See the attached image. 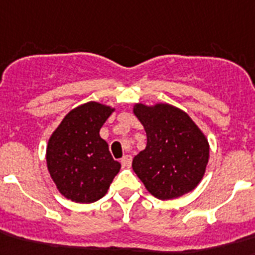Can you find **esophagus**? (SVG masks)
I'll return each instance as SVG.
<instances>
[{
  "instance_id": "esophagus-1",
  "label": "esophagus",
  "mask_w": 255,
  "mask_h": 255,
  "mask_svg": "<svg viewBox=\"0 0 255 255\" xmlns=\"http://www.w3.org/2000/svg\"><path fill=\"white\" fill-rule=\"evenodd\" d=\"M131 156L130 155H125V156L121 159V164H123L124 168H129L130 165H131Z\"/></svg>"
}]
</instances>
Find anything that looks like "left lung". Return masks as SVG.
Wrapping results in <instances>:
<instances>
[{"instance_id":"1","label":"left lung","mask_w":255,"mask_h":255,"mask_svg":"<svg viewBox=\"0 0 255 255\" xmlns=\"http://www.w3.org/2000/svg\"><path fill=\"white\" fill-rule=\"evenodd\" d=\"M147 135L146 148L132 159V170L156 198H178L194 190L210 157L206 135L182 109L167 103L134 105Z\"/></svg>"}]
</instances>
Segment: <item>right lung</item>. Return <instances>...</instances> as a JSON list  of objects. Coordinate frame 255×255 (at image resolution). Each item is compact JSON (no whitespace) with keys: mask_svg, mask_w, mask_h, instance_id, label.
Listing matches in <instances>:
<instances>
[{"mask_svg":"<svg viewBox=\"0 0 255 255\" xmlns=\"http://www.w3.org/2000/svg\"><path fill=\"white\" fill-rule=\"evenodd\" d=\"M115 108L88 102L71 109L52 132L47 167L57 189L77 203H92L107 194L121 164L109 152L100 129Z\"/></svg>","mask_w":255,"mask_h":255,"instance_id":"right-lung-1","label":"right lung"}]
</instances>
